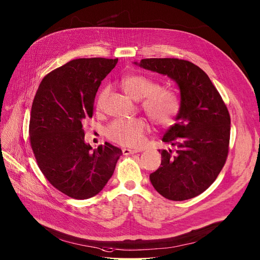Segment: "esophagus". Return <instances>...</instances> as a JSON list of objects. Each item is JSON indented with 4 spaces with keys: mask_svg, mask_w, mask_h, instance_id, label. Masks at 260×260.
<instances>
[{
    "mask_svg": "<svg viewBox=\"0 0 260 260\" xmlns=\"http://www.w3.org/2000/svg\"><path fill=\"white\" fill-rule=\"evenodd\" d=\"M138 152H140V150H133V149H126V148L122 149L123 155H131V154H135V153H138Z\"/></svg>",
    "mask_w": 260,
    "mask_h": 260,
    "instance_id": "esophagus-1",
    "label": "esophagus"
}]
</instances>
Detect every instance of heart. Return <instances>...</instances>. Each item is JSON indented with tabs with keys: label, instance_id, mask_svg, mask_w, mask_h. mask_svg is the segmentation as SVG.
<instances>
[{
	"label": "heart",
	"instance_id": "obj_1",
	"mask_svg": "<svg viewBox=\"0 0 260 260\" xmlns=\"http://www.w3.org/2000/svg\"><path fill=\"white\" fill-rule=\"evenodd\" d=\"M122 87L129 96L142 100L141 107L148 117L159 126L170 125L179 110V101L176 93L168 87H158L152 77L144 74H129L123 78ZM108 87L101 89L95 101L96 108L104 105L108 94ZM149 131V124L143 118L119 119L112 121L106 128L109 140L121 145L137 146Z\"/></svg>",
	"mask_w": 260,
	"mask_h": 260
}]
</instances>
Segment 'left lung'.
Returning a JSON list of instances; mask_svg holds the SVG:
<instances>
[{
    "label": "left lung",
    "instance_id": "left-lung-1",
    "mask_svg": "<svg viewBox=\"0 0 260 260\" xmlns=\"http://www.w3.org/2000/svg\"><path fill=\"white\" fill-rule=\"evenodd\" d=\"M139 66L168 75L180 90L176 123L162 138L172 149L159 150L161 164L151 173V183L168 200L192 199L216 180L226 161L231 137L228 107L208 75L192 62L146 58Z\"/></svg>",
    "mask_w": 260,
    "mask_h": 260
}]
</instances>
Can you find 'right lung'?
Masks as SVG:
<instances>
[{"label":"right lung","mask_w":260,"mask_h":260,"mask_svg":"<svg viewBox=\"0 0 260 260\" xmlns=\"http://www.w3.org/2000/svg\"><path fill=\"white\" fill-rule=\"evenodd\" d=\"M118 59L78 58L43 77L32 101L29 141L42 174L63 194L76 200L102 190L122 151L105 142L85 143L83 123L92 118L94 98Z\"/></svg>","instance_id":"obj_1"}]
</instances>
